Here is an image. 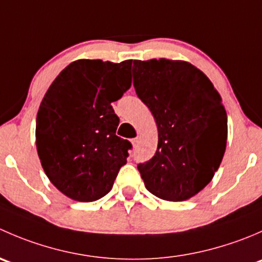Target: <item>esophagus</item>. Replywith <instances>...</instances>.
Instances as JSON below:
<instances>
[{
    "mask_svg": "<svg viewBox=\"0 0 262 262\" xmlns=\"http://www.w3.org/2000/svg\"><path fill=\"white\" fill-rule=\"evenodd\" d=\"M132 144H133V147H137V146H138V138L132 139Z\"/></svg>",
    "mask_w": 262,
    "mask_h": 262,
    "instance_id": "obj_1",
    "label": "esophagus"
}]
</instances>
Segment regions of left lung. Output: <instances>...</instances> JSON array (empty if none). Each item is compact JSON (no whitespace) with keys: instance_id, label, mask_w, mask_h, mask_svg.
<instances>
[{"instance_id":"1","label":"left lung","mask_w":262,"mask_h":262,"mask_svg":"<svg viewBox=\"0 0 262 262\" xmlns=\"http://www.w3.org/2000/svg\"><path fill=\"white\" fill-rule=\"evenodd\" d=\"M133 84L158 129L155 156L138 170L147 190L170 202L202 191L227 146V113L209 78L191 63L134 60Z\"/></svg>"}]
</instances>
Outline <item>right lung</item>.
Masks as SVG:
<instances>
[{
	"mask_svg": "<svg viewBox=\"0 0 262 262\" xmlns=\"http://www.w3.org/2000/svg\"><path fill=\"white\" fill-rule=\"evenodd\" d=\"M132 59H78L44 95L36 115V149L48 179L66 196L95 202L112 190L132 143L116 136L112 102L130 87Z\"/></svg>",
	"mask_w": 262,
	"mask_h": 262,
	"instance_id": "right-lung-1",
	"label": "right lung"
}]
</instances>
